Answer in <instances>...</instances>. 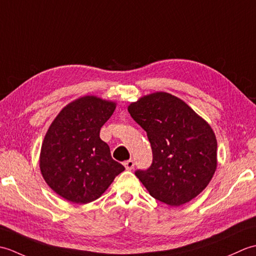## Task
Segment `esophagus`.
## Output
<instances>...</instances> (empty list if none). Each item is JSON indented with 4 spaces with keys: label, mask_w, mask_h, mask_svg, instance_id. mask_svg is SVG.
I'll list each match as a JSON object with an SVG mask.
<instances>
[{
    "label": "esophagus",
    "mask_w": 256,
    "mask_h": 256,
    "mask_svg": "<svg viewBox=\"0 0 256 256\" xmlns=\"http://www.w3.org/2000/svg\"><path fill=\"white\" fill-rule=\"evenodd\" d=\"M124 167L126 168L128 170H132L134 168V160H128L124 162Z\"/></svg>",
    "instance_id": "obj_1"
}]
</instances>
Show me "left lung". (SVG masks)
Wrapping results in <instances>:
<instances>
[{"instance_id":"1","label":"left lung","mask_w":256,"mask_h":256,"mask_svg":"<svg viewBox=\"0 0 256 256\" xmlns=\"http://www.w3.org/2000/svg\"><path fill=\"white\" fill-rule=\"evenodd\" d=\"M128 110L144 128L153 150L148 170H136L150 194L178 206L197 197L216 170V138L209 123L186 102L154 92L132 102Z\"/></svg>"}]
</instances>
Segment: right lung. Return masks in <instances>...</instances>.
<instances>
[{"instance_id":"add662e5","label":"right lung","mask_w":256,"mask_h":256,"mask_svg":"<svg viewBox=\"0 0 256 256\" xmlns=\"http://www.w3.org/2000/svg\"><path fill=\"white\" fill-rule=\"evenodd\" d=\"M116 103L96 96L70 102L52 122L42 144L40 168L54 192L74 204H89L106 192L124 166L111 157L100 130Z\"/></svg>"}]
</instances>
